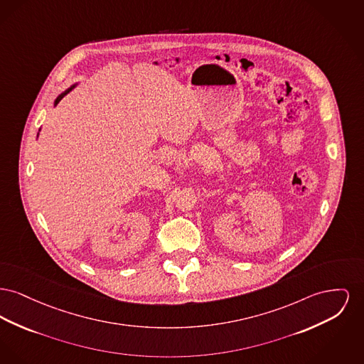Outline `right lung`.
Here are the masks:
<instances>
[{
  "instance_id": "right-lung-1",
  "label": "right lung",
  "mask_w": 364,
  "mask_h": 364,
  "mask_svg": "<svg viewBox=\"0 0 364 364\" xmlns=\"http://www.w3.org/2000/svg\"><path fill=\"white\" fill-rule=\"evenodd\" d=\"M75 86H77V84H75V85L71 86V87H68V89H67V90H65L63 93H60V95H59V96H58V97L55 99V103H53V106H56V105H58V103H59V102H60V100H62V99L65 97V95H67L68 92H71V90H73V89H74Z\"/></svg>"
}]
</instances>
